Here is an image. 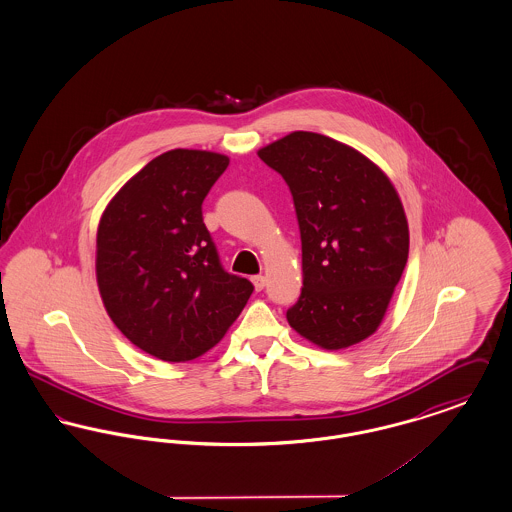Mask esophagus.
Wrapping results in <instances>:
<instances>
[{
    "mask_svg": "<svg viewBox=\"0 0 512 512\" xmlns=\"http://www.w3.org/2000/svg\"><path fill=\"white\" fill-rule=\"evenodd\" d=\"M251 282H253L255 290H257V292H261V290L267 286V276H263V274H259V276H253V278H251Z\"/></svg>",
    "mask_w": 512,
    "mask_h": 512,
    "instance_id": "esophagus-1",
    "label": "esophagus"
}]
</instances>
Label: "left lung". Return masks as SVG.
I'll return each instance as SVG.
<instances>
[{
    "mask_svg": "<svg viewBox=\"0 0 512 512\" xmlns=\"http://www.w3.org/2000/svg\"><path fill=\"white\" fill-rule=\"evenodd\" d=\"M257 155L290 186L301 232L303 288L286 318L322 349L372 336L409 257V224L390 178L363 153L292 132Z\"/></svg>",
    "mask_w": 512,
    "mask_h": 512,
    "instance_id": "8db88e82",
    "label": "left lung"
}]
</instances>
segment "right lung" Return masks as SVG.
I'll list each match as a JSON object with an SVG mask.
<instances>
[{
    "mask_svg": "<svg viewBox=\"0 0 512 512\" xmlns=\"http://www.w3.org/2000/svg\"><path fill=\"white\" fill-rule=\"evenodd\" d=\"M230 159L171 149L134 174L105 207L96 278L105 311L149 355L194 361L244 311L253 284L226 272L201 203Z\"/></svg>",
    "mask_w": 512,
    "mask_h": 512,
    "instance_id": "right-lung-1",
    "label": "right lung"
}]
</instances>
